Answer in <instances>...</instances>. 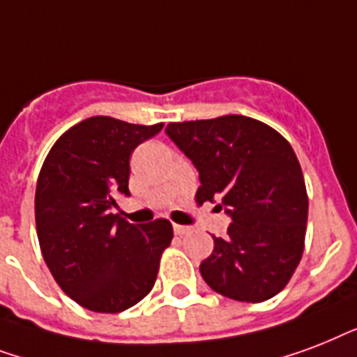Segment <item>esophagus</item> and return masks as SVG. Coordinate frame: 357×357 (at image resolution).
<instances>
[{"label": "esophagus", "mask_w": 357, "mask_h": 357, "mask_svg": "<svg viewBox=\"0 0 357 357\" xmlns=\"http://www.w3.org/2000/svg\"><path fill=\"white\" fill-rule=\"evenodd\" d=\"M173 231H175V234H178V236H182V234H188L190 231H192V227H186V225H173Z\"/></svg>", "instance_id": "esophagus-1"}]
</instances>
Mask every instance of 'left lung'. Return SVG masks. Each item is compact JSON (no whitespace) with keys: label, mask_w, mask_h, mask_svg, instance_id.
I'll list each match as a JSON object with an SVG mask.
<instances>
[{"label":"left lung","mask_w":357,"mask_h":357,"mask_svg":"<svg viewBox=\"0 0 357 357\" xmlns=\"http://www.w3.org/2000/svg\"><path fill=\"white\" fill-rule=\"evenodd\" d=\"M169 139L199 171L195 199L231 218L227 238L201 262L212 291L236 302H264L284 289L300 264L307 192L289 141L244 115L171 123Z\"/></svg>","instance_id":"8db88e82"}]
</instances>
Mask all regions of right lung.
I'll return each mask as SVG.
<instances>
[{
    "label": "right lung",
    "instance_id": "right-lung-1",
    "mask_svg": "<svg viewBox=\"0 0 357 357\" xmlns=\"http://www.w3.org/2000/svg\"><path fill=\"white\" fill-rule=\"evenodd\" d=\"M164 124L85 119L66 130L44 160L35 222L44 262L63 292L96 313H121L147 296L171 244L167 220L147 225L113 214L128 197L130 156Z\"/></svg>",
    "mask_w": 357,
    "mask_h": 357
}]
</instances>
